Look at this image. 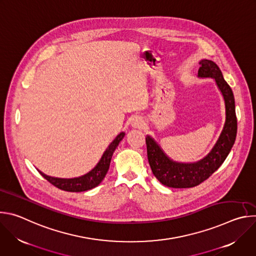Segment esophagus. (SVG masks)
I'll use <instances>...</instances> for the list:
<instances>
[{
  "label": "esophagus",
  "mask_w": 256,
  "mask_h": 256,
  "mask_svg": "<svg viewBox=\"0 0 256 256\" xmlns=\"http://www.w3.org/2000/svg\"><path fill=\"white\" fill-rule=\"evenodd\" d=\"M132 126L134 128H138V130H140V128H142L144 126V122L142 120V118H138V116H136V118H134L132 120Z\"/></svg>",
  "instance_id": "1"
}]
</instances>
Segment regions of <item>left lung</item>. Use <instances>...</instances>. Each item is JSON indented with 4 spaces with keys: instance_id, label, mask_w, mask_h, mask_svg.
<instances>
[{
    "instance_id": "left-lung-1",
    "label": "left lung",
    "mask_w": 256,
    "mask_h": 256,
    "mask_svg": "<svg viewBox=\"0 0 256 256\" xmlns=\"http://www.w3.org/2000/svg\"><path fill=\"white\" fill-rule=\"evenodd\" d=\"M198 78L214 79L225 104V122L210 151L196 162H178L171 159L158 142L146 136L148 160L155 177L165 186L190 188L200 184L220 167L229 155L237 134V118L233 91L225 81L222 72L210 60H200Z\"/></svg>"
}]
</instances>
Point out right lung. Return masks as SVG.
<instances>
[{"mask_svg": "<svg viewBox=\"0 0 256 256\" xmlns=\"http://www.w3.org/2000/svg\"><path fill=\"white\" fill-rule=\"evenodd\" d=\"M124 136H126L124 132H122L120 134H118L116 138L108 144L107 149L104 151L103 155L101 156L96 166L82 176L74 177V178H58V177H52V176L46 175L40 170H38V168L36 169H38V172L48 181H50L52 186H56L62 190H66L70 192H81L92 190L101 184V181L104 179L109 169V165H110V161L114 156V153L116 150L120 140L124 138Z\"/></svg>", "mask_w": 256, "mask_h": 256, "instance_id": "add662e5", "label": "right lung"}]
</instances>
